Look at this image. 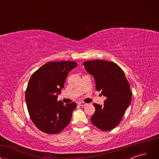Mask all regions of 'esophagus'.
I'll return each instance as SVG.
<instances>
[{"mask_svg":"<svg viewBox=\"0 0 159 159\" xmlns=\"http://www.w3.org/2000/svg\"><path fill=\"white\" fill-rule=\"evenodd\" d=\"M78 105H80L81 107H84V106H85L86 105H87V103H84V102H79V103H78Z\"/></svg>","mask_w":159,"mask_h":159,"instance_id":"1","label":"esophagus"}]
</instances>
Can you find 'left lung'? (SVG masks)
Returning a JSON list of instances; mask_svg holds the SVG:
<instances>
[{
  "instance_id": "1",
  "label": "left lung",
  "mask_w": 159,
  "mask_h": 159,
  "mask_svg": "<svg viewBox=\"0 0 159 159\" xmlns=\"http://www.w3.org/2000/svg\"><path fill=\"white\" fill-rule=\"evenodd\" d=\"M95 79L96 90L107 98L104 105L93 103L95 108L91 117L93 125L102 131L113 129L121 121L131 102L130 85L122 69L114 62L95 60L83 64Z\"/></svg>"
}]
</instances>
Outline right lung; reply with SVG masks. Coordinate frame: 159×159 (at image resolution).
<instances>
[{"mask_svg":"<svg viewBox=\"0 0 159 159\" xmlns=\"http://www.w3.org/2000/svg\"><path fill=\"white\" fill-rule=\"evenodd\" d=\"M77 65L70 61H49L32 75L25 98L30 119L41 131L57 134L70 123L76 103L64 105L57 99L69 71Z\"/></svg>","mask_w":159,"mask_h":159,"instance_id":"obj_1","label":"right lung"}]
</instances>
